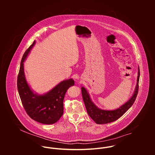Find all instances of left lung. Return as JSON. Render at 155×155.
Returning <instances> with one entry per match:
<instances>
[{
	"label": "left lung",
	"mask_w": 155,
	"mask_h": 155,
	"mask_svg": "<svg viewBox=\"0 0 155 155\" xmlns=\"http://www.w3.org/2000/svg\"><path fill=\"white\" fill-rule=\"evenodd\" d=\"M140 77V69L138 68V76L137 80V85L134 94L130 99L124 104L121 105L118 108L114 110H104L97 107L91 101V98L88 94L87 91L84 87H81V93L83 101L87 112L89 116L97 123L99 124H107L116 121L120 118L127 110L136 101L139 91V81Z\"/></svg>",
	"instance_id": "left-lung-1"
}]
</instances>
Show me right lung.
Instances as JSON below:
<instances>
[{
    "label": "right lung",
    "instance_id": "add662e5",
    "mask_svg": "<svg viewBox=\"0 0 155 155\" xmlns=\"http://www.w3.org/2000/svg\"><path fill=\"white\" fill-rule=\"evenodd\" d=\"M35 43L34 40L22 58L17 78L18 90L27 114L38 123L51 124L57 122L63 115L64 98L67 90L74 85V81L72 78L62 81L44 95L34 93L25 78L24 61Z\"/></svg>",
    "mask_w": 155,
    "mask_h": 155
}]
</instances>
